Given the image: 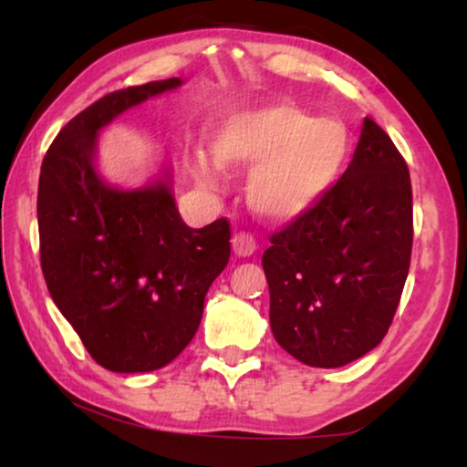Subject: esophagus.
<instances>
[{
  "label": "esophagus",
  "instance_id": "1",
  "mask_svg": "<svg viewBox=\"0 0 467 467\" xmlns=\"http://www.w3.org/2000/svg\"><path fill=\"white\" fill-rule=\"evenodd\" d=\"M232 246H234V253L238 254V257H251V254L257 251V240H254L251 234L240 232L234 235Z\"/></svg>",
  "mask_w": 467,
  "mask_h": 467
}]
</instances>
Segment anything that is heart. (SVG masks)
<instances>
[{
    "label": "heart",
    "instance_id": "b5f03b06",
    "mask_svg": "<svg viewBox=\"0 0 467 467\" xmlns=\"http://www.w3.org/2000/svg\"><path fill=\"white\" fill-rule=\"evenodd\" d=\"M210 152L221 170L254 164L246 182L248 206L270 223H291L340 181L350 138L334 119H317L291 101H274L223 119L210 133ZM189 168L202 189H219V171L208 159L195 157Z\"/></svg>",
    "mask_w": 467,
    "mask_h": 467
}]
</instances>
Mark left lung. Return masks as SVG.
<instances>
[{
  "instance_id": "8db88e82",
  "label": "left lung",
  "mask_w": 467,
  "mask_h": 467,
  "mask_svg": "<svg viewBox=\"0 0 467 467\" xmlns=\"http://www.w3.org/2000/svg\"><path fill=\"white\" fill-rule=\"evenodd\" d=\"M264 253L276 342L312 368H340L391 327L412 253V187L391 138L363 119L353 161Z\"/></svg>"
}]
</instances>
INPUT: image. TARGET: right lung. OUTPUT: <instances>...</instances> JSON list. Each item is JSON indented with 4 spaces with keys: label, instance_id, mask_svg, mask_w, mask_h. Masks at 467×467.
<instances>
[{
    "label": "right lung",
    "instance_id": "add662e5",
    "mask_svg": "<svg viewBox=\"0 0 467 467\" xmlns=\"http://www.w3.org/2000/svg\"><path fill=\"white\" fill-rule=\"evenodd\" d=\"M181 85L168 78L104 95L63 127L42 161L44 280L88 355L110 372H152L176 359L232 253L227 219L202 229L181 219L170 174L123 191L95 171L101 127Z\"/></svg>",
    "mask_w": 467,
    "mask_h": 467
}]
</instances>
